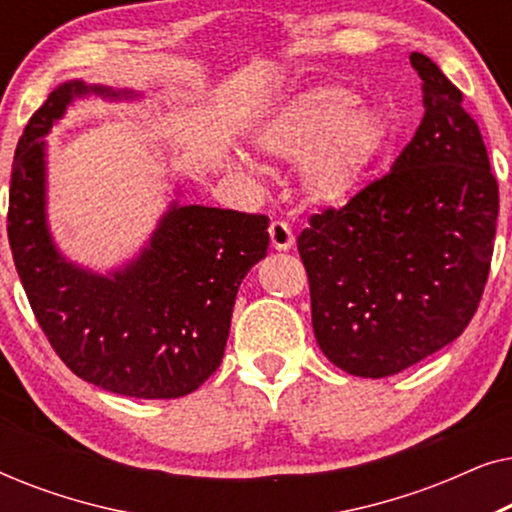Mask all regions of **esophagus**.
Here are the masks:
<instances>
[{"mask_svg":"<svg viewBox=\"0 0 512 512\" xmlns=\"http://www.w3.org/2000/svg\"><path fill=\"white\" fill-rule=\"evenodd\" d=\"M268 233H270L272 249H277V251H289V249L296 247V237H293L289 223L275 221V223H272V226H270Z\"/></svg>","mask_w":512,"mask_h":512,"instance_id":"obj_1","label":"esophagus"}]
</instances>
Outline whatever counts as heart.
Segmentation results:
<instances>
[{
	"label": "heart",
	"mask_w": 512,
	"mask_h": 512,
	"mask_svg": "<svg viewBox=\"0 0 512 512\" xmlns=\"http://www.w3.org/2000/svg\"><path fill=\"white\" fill-rule=\"evenodd\" d=\"M391 139L382 111L361 104L356 90L321 83L284 100L258 125L263 153L300 163V191L317 209H342L366 188ZM249 170L254 165L242 160Z\"/></svg>",
	"instance_id": "obj_1"
}]
</instances>
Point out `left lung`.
<instances>
[{"label": "left lung", "mask_w": 512, "mask_h": 512, "mask_svg": "<svg viewBox=\"0 0 512 512\" xmlns=\"http://www.w3.org/2000/svg\"><path fill=\"white\" fill-rule=\"evenodd\" d=\"M422 123L391 174L298 237L312 328L328 361L389 377L457 340L492 263L499 186L478 125L436 62L410 55Z\"/></svg>", "instance_id": "1"}]
</instances>
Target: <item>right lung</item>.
Listing matches in <instances>:
<instances>
[{"label": "right lung", "instance_id": "obj_1", "mask_svg": "<svg viewBox=\"0 0 512 512\" xmlns=\"http://www.w3.org/2000/svg\"><path fill=\"white\" fill-rule=\"evenodd\" d=\"M135 100L81 79L30 118L11 170L9 244L34 317L81 380L132 398L191 394L219 368L242 279L268 254V216L177 198L130 261L95 272L69 261L48 226L46 135L76 100Z\"/></svg>", "mask_w": 512, "mask_h": 512}]
</instances>
